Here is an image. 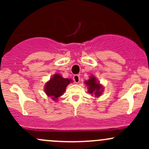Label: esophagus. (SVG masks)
I'll list each match as a JSON object with an SVG mask.
<instances>
[{"label": "esophagus", "instance_id": "obj_1", "mask_svg": "<svg viewBox=\"0 0 149 149\" xmlns=\"http://www.w3.org/2000/svg\"><path fill=\"white\" fill-rule=\"evenodd\" d=\"M73 80H74L75 83H79V81H80L79 75H74V76H73Z\"/></svg>", "mask_w": 149, "mask_h": 149}]
</instances>
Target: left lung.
Returning a JSON list of instances; mask_svg holds the SVG:
<instances>
[{
  "instance_id": "obj_1",
  "label": "left lung",
  "mask_w": 149,
  "mask_h": 149,
  "mask_svg": "<svg viewBox=\"0 0 149 149\" xmlns=\"http://www.w3.org/2000/svg\"><path fill=\"white\" fill-rule=\"evenodd\" d=\"M85 83L88 86V93L94 95L95 97H100L103 92L102 85L97 83L95 77L91 76L90 79L85 81Z\"/></svg>"
}]
</instances>
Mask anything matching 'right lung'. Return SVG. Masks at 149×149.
<instances>
[{
  "label": "right lung",
  "mask_w": 149,
  "mask_h": 149,
  "mask_svg": "<svg viewBox=\"0 0 149 149\" xmlns=\"http://www.w3.org/2000/svg\"><path fill=\"white\" fill-rule=\"evenodd\" d=\"M71 81L69 78H64L61 75L55 74L45 85V92L49 97H52L53 100H57L58 97L64 94L66 88Z\"/></svg>",
  "instance_id": "1"
}]
</instances>
